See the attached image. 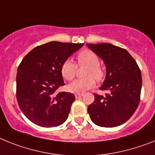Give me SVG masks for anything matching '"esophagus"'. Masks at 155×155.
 Here are the masks:
<instances>
[{"label":"esophagus","instance_id":"1","mask_svg":"<svg viewBox=\"0 0 155 155\" xmlns=\"http://www.w3.org/2000/svg\"><path fill=\"white\" fill-rule=\"evenodd\" d=\"M83 95V94H75V97H76V98H79V97H81Z\"/></svg>","mask_w":155,"mask_h":155}]
</instances>
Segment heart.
<instances>
[{
  "label": "heart",
  "instance_id": "heart-1",
  "mask_svg": "<svg viewBox=\"0 0 155 155\" xmlns=\"http://www.w3.org/2000/svg\"><path fill=\"white\" fill-rule=\"evenodd\" d=\"M78 65H88L86 71V76L83 79H77L68 86V90L72 93H83L88 91L95 85V79L101 81L104 77V71L101 66L100 60L97 55L90 50H83L76 55ZM77 65L71 59H66L62 63L61 72L63 78L71 81L76 74Z\"/></svg>",
  "mask_w": 155,
  "mask_h": 155
}]
</instances>
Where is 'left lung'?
I'll return each mask as SVG.
<instances>
[{
	"label": "left lung",
	"instance_id": "8db88e82",
	"mask_svg": "<svg viewBox=\"0 0 155 155\" xmlns=\"http://www.w3.org/2000/svg\"><path fill=\"white\" fill-rule=\"evenodd\" d=\"M88 48L105 63L107 74L101 91L94 93V101L87 107L91 119L102 127L123 124L134 115L139 105L142 87L140 69L126 49L108 43L91 44Z\"/></svg>",
	"mask_w": 155,
	"mask_h": 155
}]
</instances>
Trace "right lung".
Here are the masks:
<instances>
[{
  "label": "right lung",
  "mask_w": 155,
  "mask_h": 155,
  "mask_svg": "<svg viewBox=\"0 0 155 155\" xmlns=\"http://www.w3.org/2000/svg\"><path fill=\"white\" fill-rule=\"evenodd\" d=\"M83 44L47 43L33 48L18 67L16 98L26 118L37 126L54 127L68 116L75 95L58 92L64 86L61 67Z\"/></svg>",
  "instance_id": "1"
}]
</instances>
